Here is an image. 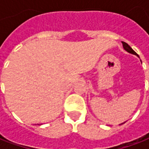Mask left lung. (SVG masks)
<instances>
[{
    "label": "left lung",
    "mask_w": 149,
    "mask_h": 149,
    "mask_svg": "<svg viewBox=\"0 0 149 149\" xmlns=\"http://www.w3.org/2000/svg\"><path fill=\"white\" fill-rule=\"evenodd\" d=\"M122 44H123V49H125L126 51H128L129 53H131V54H135V55H137V56H139V54H137L134 50L132 49V48H131V47H130V46H129V45L126 43V42H123V41H122Z\"/></svg>",
    "instance_id": "obj_1"
}]
</instances>
